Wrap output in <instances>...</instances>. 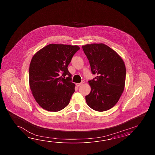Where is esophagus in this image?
Wrapping results in <instances>:
<instances>
[{"mask_svg":"<svg viewBox=\"0 0 155 155\" xmlns=\"http://www.w3.org/2000/svg\"><path fill=\"white\" fill-rule=\"evenodd\" d=\"M84 82V81H82L81 83H78V84H76V86H80Z\"/></svg>","mask_w":155,"mask_h":155,"instance_id":"1","label":"esophagus"}]
</instances>
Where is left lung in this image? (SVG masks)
Instances as JSON below:
<instances>
[{"instance_id":"obj_1","label":"left lung","mask_w":155,"mask_h":155,"mask_svg":"<svg viewBox=\"0 0 155 155\" xmlns=\"http://www.w3.org/2000/svg\"><path fill=\"white\" fill-rule=\"evenodd\" d=\"M82 48L91 73L97 75L88 81L91 91L85 96L86 103L97 111L108 110L115 105L124 91L126 74L124 62L104 44H87Z\"/></svg>"}]
</instances>
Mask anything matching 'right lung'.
Here are the masks:
<instances>
[{
    "mask_svg": "<svg viewBox=\"0 0 155 155\" xmlns=\"http://www.w3.org/2000/svg\"><path fill=\"white\" fill-rule=\"evenodd\" d=\"M79 49L77 45L51 44L33 56L29 67L30 87L43 109L56 112L69 105L75 85L71 82L68 67Z\"/></svg>",
    "mask_w": 155,
    "mask_h": 155,
    "instance_id": "obj_1",
    "label": "right lung"
}]
</instances>
